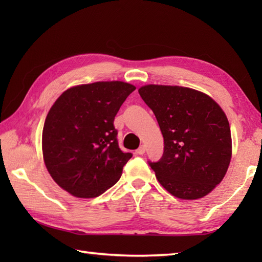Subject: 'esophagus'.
<instances>
[{
	"instance_id": "1",
	"label": "esophagus",
	"mask_w": 262,
	"mask_h": 262,
	"mask_svg": "<svg viewBox=\"0 0 262 262\" xmlns=\"http://www.w3.org/2000/svg\"><path fill=\"white\" fill-rule=\"evenodd\" d=\"M136 154H138V155H142V154H144L145 153V146L144 145H142L140 148H137L136 149V152H135Z\"/></svg>"
}]
</instances>
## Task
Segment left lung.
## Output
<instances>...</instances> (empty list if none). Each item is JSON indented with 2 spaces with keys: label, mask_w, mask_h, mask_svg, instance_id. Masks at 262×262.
<instances>
[{
  "label": "left lung",
  "mask_w": 262,
  "mask_h": 262,
  "mask_svg": "<svg viewBox=\"0 0 262 262\" xmlns=\"http://www.w3.org/2000/svg\"><path fill=\"white\" fill-rule=\"evenodd\" d=\"M138 92L163 135L162 158L148 162L159 182L181 199L208 194L231 162V129L224 111L207 94L190 88L148 84Z\"/></svg>",
  "instance_id": "left-lung-1"
}]
</instances>
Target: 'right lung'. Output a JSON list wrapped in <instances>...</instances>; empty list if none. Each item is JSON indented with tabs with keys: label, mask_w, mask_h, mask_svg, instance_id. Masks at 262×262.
I'll return each instance as SVG.
<instances>
[{
	"label": "right lung",
	"mask_w": 262,
	"mask_h": 262,
	"mask_svg": "<svg viewBox=\"0 0 262 262\" xmlns=\"http://www.w3.org/2000/svg\"><path fill=\"white\" fill-rule=\"evenodd\" d=\"M135 89L120 81L76 85L52 105L42 129L43 161L72 196L98 197L120 179L133 154L119 148L114 120Z\"/></svg>",
	"instance_id": "add662e5"
}]
</instances>
